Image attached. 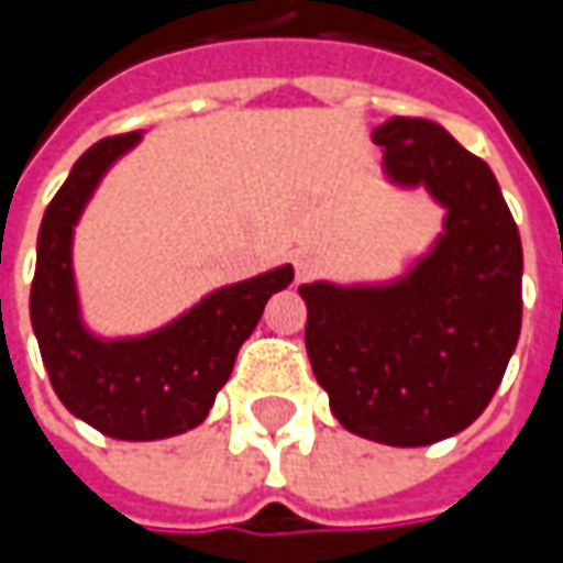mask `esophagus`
<instances>
[{
  "mask_svg": "<svg viewBox=\"0 0 563 563\" xmlns=\"http://www.w3.org/2000/svg\"><path fill=\"white\" fill-rule=\"evenodd\" d=\"M316 272H319V256L307 253V250L294 256V278H297V282H310Z\"/></svg>",
  "mask_w": 563,
  "mask_h": 563,
  "instance_id": "obj_1",
  "label": "esophagus"
}]
</instances>
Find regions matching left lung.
Instances as JSON below:
<instances>
[{"mask_svg": "<svg viewBox=\"0 0 563 563\" xmlns=\"http://www.w3.org/2000/svg\"><path fill=\"white\" fill-rule=\"evenodd\" d=\"M373 137L395 181L448 206L444 234L395 285H303V341L347 432L417 448L457 435L495 395L520 338L523 250L492 168L435 121L391 119Z\"/></svg>", "mask_w": 563, "mask_h": 563, "instance_id": "1", "label": "left lung"}]
</instances>
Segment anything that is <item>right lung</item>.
I'll list each match as a JSON object with an SVG mask.
<instances>
[{
    "mask_svg": "<svg viewBox=\"0 0 563 563\" xmlns=\"http://www.w3.org/2000/svg\"><path fill=\"white\" fill-rule=\"evenodd\" d=\"M137 137L115 134L93 143L46 206L36 241L31 322L55 395L75 417L112 439L153 442L206 420L266 300L291 285L294 269L282 266L209 294L156 335L134 341L87 335L71 282V228L102 172Z\"/></svg>",
    "mask_w": 563,
    "mask_h": 563,
    "instance_id": "right-lung-1",
    "label": "right lung"
}]
</instances>
